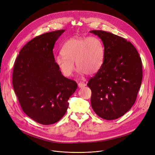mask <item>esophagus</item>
<instances>
[{"mask_svg": "<svg viewBox=\"0 0 155 155\" xmlns=\"http://www.w3.org/2000/svg\"><path fill=\"white\" fill-rule=\"evenodd\" d=\"M78 86L79 88H82V87H84L86 86V84L85 83H82V82H80V83H78Z\"/></svg>", "mask_w": 155, "mask_h": 155, "instance_id": "esophagus-1", "label": "esophagus"}]
</instances>
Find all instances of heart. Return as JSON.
<instances>
[{
  "mask_svg": "<svg viewBox=\"0 0 155 155\" xmlns=\"http://www.w3.org/2000/svg\"><path fill=\"white\" fill-rule=\"evenodd\" d=\"M104 48L101 40L94 36L73 38L67 41L61 50L62 56L55 63L62 74L70 77L75 70V62L81 75H94L102 66Z\"/></svg>",
  "mask_w": 155,
  "mask_h": 155,
  "instance_id": "b5f03b06",
  "label": "heart"
}]
</instances>
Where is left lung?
<instances>
[{
	"label": "left lung",
	"instance_id": "8db88e82",
	"mask_svg": "<svg viewBox=\"0 0 155 155\" xmlns=\"http://www.w3.org/2000/svg\"><path fill=\"white\" fill-rule=\"evenodd\" d=\"M90 32L99 36L104 46L102 66L87 84L92 91V107L101 118L116 119L136 101L143 78L141 60L126 39L101 30Z\"/></svg>",
	"mask_w": 155,
	"mask_h": 155
}]
</instances>
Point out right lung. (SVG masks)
Segmentation results:
<instances>
[{
	"instance_id": "obj_1",
	"label": "right lung",
	"mask_w": 155,
	"mask_h": 155,
	"mask_svg": "<svg viewBox=\"0 0 155 155\" xmlns=\"http://www.w3.org/2000/svg\"><path fill=\"white\" fill-rule=\"evenodd\" d=\"M64 31L46 32L29 41L14 63L12 85L21 107L28 116L43 125L62 118L77 88V84L64 77L55 63L53 48Z\"/></svg>"
}]
</instances>
